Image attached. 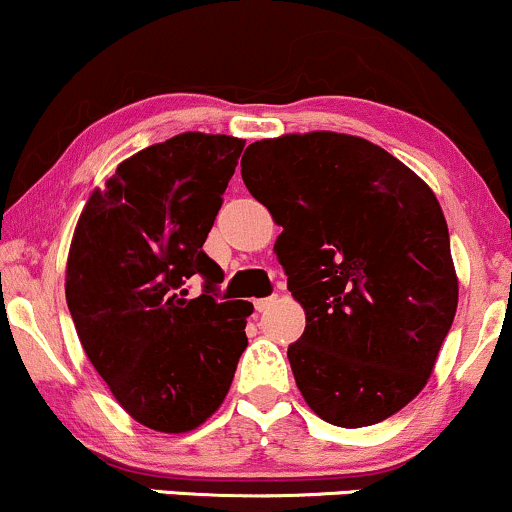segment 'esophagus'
I'll use <instances>...</instances> for the list:
<instances>
[{
	"mask_svg": "<svg viewBox=\"0 0 512 512\" xmlns=\"http://www.w3.org/2000/svg\"><path fill=\"white\" fill-rule=\"evenodd\" d=\"M275 300H278V297H275V295H271V297H261V300H256V302H254L256 312H266V309L271 307V304H273Z\"/></svg>",
	"mask_w": 512,
	"mask_h": 512,
	"instance_id": "esophagus-1",
	"label": "esophagus"
}]
</instances>
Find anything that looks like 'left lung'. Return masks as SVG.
Wrapping results in <instances>:
<instances>
[{
  "label": "left lung",
  "instance_id": "8db88e82",
  "mask_svg": "<svg viewBox=\"0 0 512 512\" xmlns=\"http://www.w3.org/2000/svg\"><path fill=\"white\" fill-rule=\"evenodd\" d=\"M241 179L283 227L275 254L307 314L287 358L309 409L341 428L394 416L457 312L438 198L382 147L324 130L254 142Z\"/></svg>",
  "mask_w": 512,
  "mask_h": 512
}]
</instances>
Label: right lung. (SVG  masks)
<instances>
[{"label": "right lung", "mask_w": 512, "mask_h": 512, "mask_svg": "<svg viewBox=\"0 0 512 512\" xmlns=\"http://www.w3.org/2000/svg\"><path fill=\"white\" fill-rule=\"evenodd\" d=\"M244 140L183 132L132 154L86 200L67 258V307L84 353L125 411L186 433L220 409L249 346L254 304L217 302L203 251ZM200 274L204 295L188 301Z\"/></svg>", "instance_id": "add662e5"}]
</instances>
